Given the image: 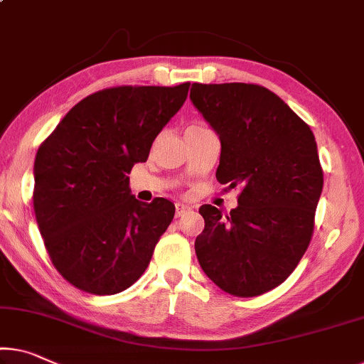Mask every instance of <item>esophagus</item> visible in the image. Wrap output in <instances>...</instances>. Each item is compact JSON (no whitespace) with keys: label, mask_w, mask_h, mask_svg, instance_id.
Here are the masks:
<instances>
[{"label":"esophagus","mask_w":364,"mask_h":364,"mask_svg":"<svg viewBox=\"0 0 364 364\" xmlns=\"http://www.w3.org/2000/svg\"><path fill=\"white\" fill-rule=\"evenodd\" d=\"M190 210V206L183 205V203H177L176 205V218H181L187 213V211Z\"/></svg>","instance_id":"esophagus-1"}]
</instances>
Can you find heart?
<instances>
[{
  "label": "heart",
  "mask_w": 364,
  "mask_h": 364,
  "mask_svg": "<svg viewBox=\"0 0 364 364\" xmlns=\"http://www.w3.org/2000/svg\"><path fill=\"white\" fill-rule=\"evenodd\" d=\"M198 128H203V127H197V125H192L188 128V130H198Z\"/></svg>",
  "instance_id": "heart-1"
}]
</instances>
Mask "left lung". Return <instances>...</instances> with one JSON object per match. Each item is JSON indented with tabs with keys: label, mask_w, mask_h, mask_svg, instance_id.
Masks as SVG:
<instances>
[{
	"label": "left lung",
	"mask_w": 364,
	"mask_h": 364,
	"mask_svg": "<svg viewBox=\"0 0 364 364\" xmlns=\"http://www.w3.org/2000/svg\"><path fill=\"white\" fill-rule=\"evenodd\" d=\"M190 99L220 136L216 178L242 188L229 215L200 206L197 259L223 291L260 296L291 275L311 242L323 186L316 138L264 86L193 82Z\"/></svg>",
	"instance_id": "1"
}]
</instances>
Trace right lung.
I'll use <instances>...</instances> for the list:
<instances>
[{"label": "right lung", "instance_id": "right-lung-1", "mask_svg": "<svg viewBox=\"0 0 364 364\" xmlns=\"http://www.w3.org/2000/svg\"><path fill=\"white\" fill-rule=\"evenodd\" d=\"M188 87L102 89L77 102L38 148L36 220L53 267L77 289L117 294L149 265L176 206L138 201L128 174L148 159Z\"/></svg>", "mask_w": 364, "mask_h": 364}]
</instances>
